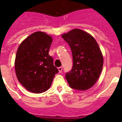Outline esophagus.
<instances>
[{"instance_id":"obj_1","label":"esophagus","mask_w":122,"mask_h":122,"mask_svg":"<svg viewBox=\"0 0 122 122\" xmlns=\"http://www.w3.org/2000/svg\"><path fill=\"white\" fill-rule=\"evenodd\" d=\"M58 70H59V73H62V70H63V68L62 67H61V66H60V67H59L58 68Z\"/></svg>"}]
</instances>
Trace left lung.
I'll return each instance as SVG.
<instances>
[{"label": "left lung", "instance_id": "8db88e82", "mask_svg": "<svg viewBox=\"0 0 122 122\" xmlns=\"http://www.w3.org/2000/svg\"><path fill=\"white\" fill-rule=\"evenodd\" d=\"M71 48L73 67L66 73L71 88L86 90L98 79L103 66V57L97 42L87 32L74 29L62 35Z\"/></svg>", "mask_w": 122, "mask_h": 122}]
</instances>
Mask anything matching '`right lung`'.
Wrapping results in <instances>:
<instances>
[{"label": "right lung", "mask_w": 122, "mask_h": 122, "mask_svg": "<svg viewBox=\"0 0 122 122\" xmlns=\"http://www.w3.org/2000/svg\"><path fill=\"white\" fill-rule=\"evenodd\" d=\"M52 41L51 36L36 32L20 44L15 58V72L18 81L28 91L41 93L49 89L59 72L49 55Z\"/></svg>", "instance_id": "obj_1"}]
</instances>
